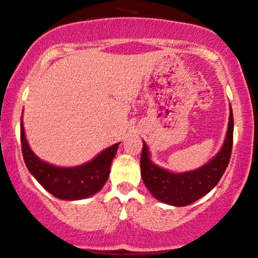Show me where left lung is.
Listing matches in <instances>:
<instances>
[{"instance_id": "8db88e82", "label": "left lung", "mask_w": 258, "mask_h": 258, "mask_svg": "<svg viewBox=\"0 0 258 258\" xmlns=\"http://www.w3.org/2000/svg\"><path fill=\"white\" fill-rule=\"evenodd\" d=\"M228 128L225 142L212 161L201 168L185 173H172L151 162L145 142H143L141 170L142 178L150 194L161 202L175 207L194 203L212 191L227 168L233 145V113L229 108Z\"/></svg>"}]
</instances>
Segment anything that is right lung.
I'll return each instance as SVG.
<instances>
[{
  "label": "right lung",
  "instance_id": "add662e5",
  "mask_svg": "<svg viewBox=\"0 0 258 258\" xmlns=\"http://www.w3.org/2000/svg\"><path fill=\"white\" fill-rule=\"evenodd\" d=\"M20 139L23 157L30 173L52 196L66 201L88 198L103 187L109 176L111 161L115 156L117 144L111 145L83 166L62 168L39 160L27 144L23 122L20 123Z\"/></svg>",
  "mask_w": 258,
  "mask_h": 258
}]
</instances>
